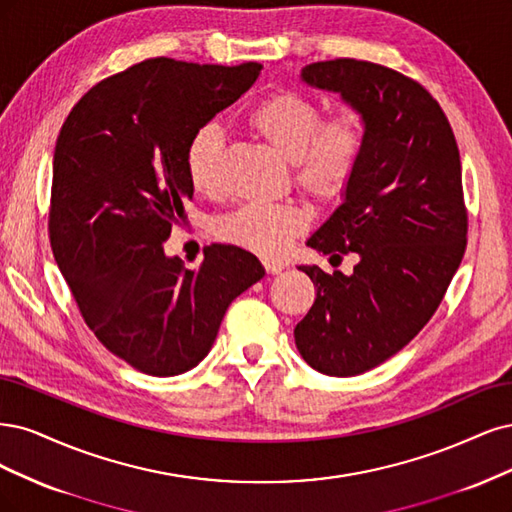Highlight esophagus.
I'll list each match as a JSON object with an SVG mask.
<instances>
[{"mask_svg": "<svg viewBox=\"0 0 512 512\" xmlns=\"http://www.w3.org/2000/svg\"><path fill=\"white\" fill-rule=\"evenodd\" d=\"M263 268H266V272L268 274H278V272H283V263H278V261H270V259H263Z\"/></svg>", "mask_w": 512, "mask_h": 512, "instance_id": "34e87169", "label": "esophagus"}]
</instances>
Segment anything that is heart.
I'll use <instances>...</instances> for the list:
<instances>
[{"mask_svg": "<svg viewBox=\"0 0 512 512\" xmlns=\"http://www.w3.org/2000/svg\"><path fill=\"white\" fill-rule=\"evenodd\" d=\"M244 125L291 161L293 180L317 200H334L353 180L366 148V119L346 106L323 119L321 106L298 91H274L251 106ZM225 142L219 127L197 129L187 148V176L195 193L223 191ZM308 223L298 204L240 206L217 225V236L263 257L283 255Z\"/></svg>", "mask_w": 512, "mask_h": 512, "instance_id": "obj_1", "label": "heart"}]
</instances>
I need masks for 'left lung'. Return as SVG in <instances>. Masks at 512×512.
Segmentation results:
<instances>
[{"label": "left lung", "instance_id": "8db88e82", "mask_svg": "<svg viewBox=\"0 0 512 512\" xmlns=\"http://www.w3.org/2000/svg\"><path fill=\"white\" fill-rule=\"evenodd\" d=\"M310 87L340 93L366 119V148L308 246L357 255L353 274L300 266L317 287L295 325L306 364L355 376L402 351L432 319L466 251L468 212L449 119L417 80L385 65L334 59L302 70Z\"/></svg>", "mask_w": 512, "mask_h": 512}]
</instances>
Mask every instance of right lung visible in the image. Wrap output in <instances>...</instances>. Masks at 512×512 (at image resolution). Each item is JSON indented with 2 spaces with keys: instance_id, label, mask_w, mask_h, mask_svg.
Returning <instances> with one entry per match:
<instances>
[{
  "instance_id": "1",
  "label": "right lung",
  "mask_w": 512,
  "mask_h": 512,
  "mask_svg": "<svg viewBox=\"0 0 512 512\" xmlns=\"http://www.w3.org/2000/svg\"><path fill=\"white\" fill-rule=\"evenodd\" d=\"M259 72L253 61L146 59L97 82L59 131L48 212L55 261L97 340L144 374L200 364L227 306L266 274L234 244H210L197 270L163 253L193 197V134Z\"/></svg>"
}]
</instances>
